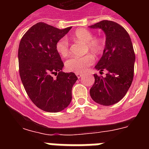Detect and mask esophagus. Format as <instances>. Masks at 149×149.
I'll return each instance as SVG.
<instances>
[{
	"instance_id": "esophagus-1",
	"label": "esophagus",
	"mask_w": 149,
	"mask_h": 149,
	"mask_svg": "<svg viewBox=\"0 0 149 149\" xmlns=\"http://www.w3.org/2000/svg\"><path fill=\"white\" fill-rule=\"evenodd\" d=\"M76 75H77L78 78H81V77H83V74L81 73H76Z\"/></svg>"
}]
</instances>
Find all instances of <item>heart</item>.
I'll return each mask as SVG.
<instances>
[{
  "label": "heart",
  "instance_id": "obj_1",
  "mask_svg": "<svg viewBox=\"0 0 149 149\" xmlns=\"http://www.w3.org/2000/svg\"><path fill=\"white\" fill-rule=\"evenodd\" d=\"M69 39L75 42L84 45V52H89L92 55L87 54L81 57H72L65 62V68L68 72L80 73L86 70L94 62V56H98L103 52L104 42L100 38H94V35L89 30L84 28L77 29L69 36ZM56 51L61 57L65 58L68 55V41L62 38L56 43Z\"/></svg>",
  "mask_w": 149,
  "mask_h": 149
}]
</instances>
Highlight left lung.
<instances>
[{
	"mask_svg": "<svg viewBox=\"0 0 149 149\" xmlns=\"http://www.w3.org/2000/svg\"><path fill=\"white\" fill-rule=\"evenodd\" d=\"M89 28L101 29L106 36L103 54L95 68L100 73L107 71L104 77L95 74L89 93L96 103L110 106L119 102L132 84L135 62L132 42L125 29L112 21H101Z\"/></svg>",
	"mask_w": 149,
	"mask_h": 149,
	"instance_id": "1",
	"label": "left lung"
}]
</instances>
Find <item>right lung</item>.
Instances as JSON below:
<instances>
[{
	"instance_id": "add662e5",
	"label": "right lung",
	"mask_w": 149,
	"mask_h": 149,
	"mask_svg": "<svg viewBox=\"0 0 149 149\" xmlns=\"http://www.w3.org/2000/svg\"><path fill=\"white\" fill-rule=\"evenodd\" d=\"M44 22L30 27L18 47L19 74L29 98L39 109L50 113L63 110L72 101V89L77 77L62 72L64 64L56 51V43L71 30ZM52 74L57 75L56 79Z\"/></svg>"
}]
</instances>
